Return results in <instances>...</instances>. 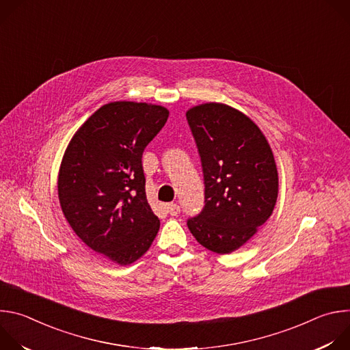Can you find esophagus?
<instances>
[{
  "instance_id": "esophagus-1",
  "label": "esophagus",
  "mask_w": 350,
  "mask_h": 350,
  "mask_svg": "<svg viewBox=\"0 0 350 350\" xmlns=\"http://www.w3.org/2000/svg\"><path fill=\"white\" fill-rule=\"evenodd\" d=\"M167 212L170 216H177L180 213V206L177 204H169L167 205Z\"/></svg>"
}]
</instances>
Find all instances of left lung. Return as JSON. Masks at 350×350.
I'll return each mask as SVG.
<instances>
[{
	"mask_svg": "<svg viewBox=\"0 0 350 350\" xmlns=\"http://www.w3.org/2000/svg\"><path fill=\"white\" fill-rule=\"evenodd\" d=\"M185 115L205 180V208L187 224L202 246L227 255L251 239L274 211V155L258 124L230 105L206 103Z\"/></svg>",
	"mask_w": 350,
	"mask_h": 350,
	"instance_id": "1",
	"label": "left lung"
}]
</instances>
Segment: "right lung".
Here are the masks:
<instances>
[{"instance_id": "1", "label": "right lung", "mask_w": 350, "mask_h": 350, "mask_svg": "<svg viewBox=\"0 0 350 350\" xmlns=\"http://www.w3.org/2000/svg\"><path fill=\"white\" fill-rule=\"evenodd\" d=\"M169 118L165 107L115 101L75 133L58 174L62 213L92 251L120 266L152 245L161 221L146 201L142 152Z\"/></svg>"}]
</instances>
